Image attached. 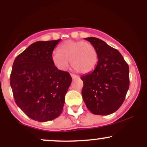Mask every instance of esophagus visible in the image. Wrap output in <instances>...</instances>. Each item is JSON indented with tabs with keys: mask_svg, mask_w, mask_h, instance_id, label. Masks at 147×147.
<instances>
[{
	"mask_svg": "<svg viewBox=\"0 0 147 147\" xmlns=\"http://www.w3.org/2000/svg\"><path fill=\"white\" fill-rule=\"evenodd\" d=\"M71 77H72V79H78L79 78V76H77V75H73V74H71Z\"/></svg>",
	"mask_w": 147,
	"mask_h": 147,
	"instance_id": "esophagus-1",
	"label": "esophagus"
}]
</instances>
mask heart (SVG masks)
Returning <instances> with one entry per match:
<instances>
[{
	"label": "heart",
	"mask_w": 147,
	"mask_h": 147,
	"mask_svg": "<svg viewBox=\"0 0 147 147\" xmlns=\"http://www.w3.org/2000/svg\"><path fill=\"white\" fill-rule=\"evenodd\" d=\"M70 60L72 67L80 73H88L95 68L98 61L97 52L88 42L68 40L59 47V51L52 54V61L59 70L68 67Z\"/></svg>",
	"instance_id": "b5f03b06"
}]
</instances>
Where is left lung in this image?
Returning <instances> with one entry per match:
<instances>
[{"mask_svg":"<svg viewBox=\"0 0 147 147\" xmlns=\"http://www.w3.org/2000/svg\"><path fill=\"white\" fill-rule=\"evenodd\" d=\"M86 40L94 45L98 62L92 72L81 77L84 82L82 95L92 113L107 115L124 102L129 88V68L117 50L95 37Z\"/></svg>","mask_w":147,"mask_h":147,"instance_id":"obj_1","label":"left lung"}]
</instances>
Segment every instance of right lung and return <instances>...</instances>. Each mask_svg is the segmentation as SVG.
Segmentation results:
<instances>
[{"instance_id":"add662e5","label":"right lung","mask_w":147,"mask_h":147,"mask_svg":"<svg viewBox=\"0 0 147 147\" xmlns=\"http://www.w3.org/2000/svg\"><path fill=\"white\" fill-rule=\"evenodd\" d=\"M61 39L36 41L15 59L10 85L17 106L30 118L48 122L60 115L72 82L54 65L52 54Z\"/></svg>"}]
</instances>
